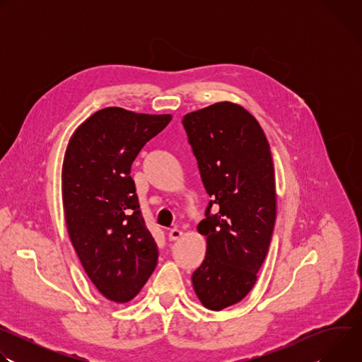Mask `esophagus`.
<instances>
[{
	"instance_id": "34e87169",
	"label": "esophagus",
	"mask_w": 362,
	"mask_h": 362,
	"mask_svg": "<svg viewBox=\"0 0 362 362\" xmlns=\"http://www.w3.org/2000/svg\"><path fill=\"white\" fill-rule=\"evenodd\" d=\"M182 235H183V232L180 229H177V228L170 229L169 230V240H177Z\"/></svg>"
}]
</instances>
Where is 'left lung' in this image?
<instances>
[{
    "label": "left lung",
    "instance_id": "1",
    "mask_svg": "<svg viewBox=\"0 0 362 362\" xmlns=\"http://www.w3.org/2000/svg\"><path fill=\"white\" fill-rule=\"evenodd\" d=\"M182 123L212 197L197 225L208 246L192 284L203 306L221 311L249 293L267 257L276 219L274 160L259 123L235 103L187 113Z\"/></svg>",
    "mask_w": 362,
    "mask_h": 362
}]
</instances>
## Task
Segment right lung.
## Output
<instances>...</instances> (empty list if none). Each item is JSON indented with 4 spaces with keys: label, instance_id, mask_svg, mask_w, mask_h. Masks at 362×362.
Returning <instances> with one entry per match:
<instances>
[{
    "label": "right lung",
    "instance_id": "obj_1",
    "mask_svg": "<svg viewBox=\"0 0 362 362\" xmlns=\"http://www.w3.org/2000/svg\"><path fill=\"white\" fill-rule=\"evenodd\" d=\"M172 120L106 107L70 137L62 182L70 240L98 292L132 300L158 265V245L140 212L130 168L143 146Z\"/></svg>",
    "mask_w": 362,
    "mask_h": 362
}]
</instances>
